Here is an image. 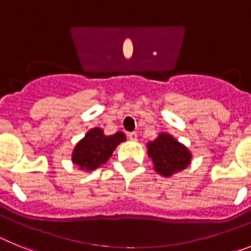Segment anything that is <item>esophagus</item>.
<instances>
[{
	"instance_id": "34e87169",
	"label": "esophagus",
	"mask_w": 251,
	"mask_h": 251,
	"mask_svg": "<svg viewBox=\"0 0 251 251\" xmlns=\"http://www.w3.org/2000/svg\"><path fill=\"white\" fill-rule=\"evenodd\" d=\"M137 137H138V134H137V132H130V133H128V138H129L130 141H137Z\"/></svg>"
}]
</instances>
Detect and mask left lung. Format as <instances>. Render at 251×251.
I'll list each match as a JSON object with an SVG mask.
<instances>
[{
	"label": "left lung",
	"mask_w": 251,
	"mask_h": 251,
	"mask_svg": "<svg viewBox=\"0 0 251 251\" xmlns=\"http://www.w3.org/2000/svg\"><path fill=\"white\" fill-rule=\"evenodd\" d=\"M147 147L154 170L163 177H171L191 163V152L168 133L158 134L157 139L150 142Z\"/></svg>",
	"instance_id": "obj_1"
}]
</instances>
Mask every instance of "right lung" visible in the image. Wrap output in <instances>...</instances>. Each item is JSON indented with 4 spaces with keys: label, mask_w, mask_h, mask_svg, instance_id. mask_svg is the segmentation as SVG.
Listing matches in <instances>:
<instances>
[{
    "label": "right lung",
    "mask_w": 251,
    "mask_h": 251,
    "mask_svg": "<svg viewBox=\"0 0 251 251\" xmlns=\"http://www.w3.org/2000/svg\"><path fill=\"white\" fill-rule=\"evenodd\" d=\"M126 141V134L117 132L105 136L101 128H93L81 141L77 142L72 154V161L83 171H93L104 165L113 151L121 142Z\"/></svg>",
    "instance_id": "1"
}]
</instances>
